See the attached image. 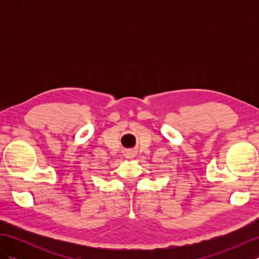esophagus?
Instances as JSON below:
<instances>
[{"instance_id":"obj_1","label":"esophagus","mask_w":259,"mask_h":259,"mask_svg":"<svg viewBox=\"0 0 259 259\" xmlns=\"http://www.w3.org/2000/svg\"><path fill=\"white\" fill-rule=\"evenodd\" d=\"M134 157H136V152L135 151H128L126 152V158H134Z\"/></svg>"}]
</instances>
